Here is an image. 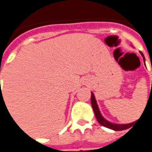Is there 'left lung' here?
I'll return each instance as SVG.
<instances>
[{"instance_id": "1", "label": "left lung", "mask_w": 152, "mask_h": 152, "mask_svg": "<svg viewBox=\"0 0 152 152\" xmlns=\"http://www.w3.org/2000/svg\"><path fill=\"white\" fill-rule=\"evenodd\" d=\"M142 56L143 57V60L145 62V57L142 54V52H140ZM152 84V82H151ZM91 104H92V107H93V109H94V114H95V117L97 118L98 122L102 125V126H105V127H107L109 129H112V130L114 131H122V130H126L127 128H129L131 126H132L133 123H135L136 122H131V123H128V124H119V123H114V122H111L109 121H107V119L102 117V113L99 110V107L98 106V103H97V101H96V98H95V96H94V93L92 92L91 93Z\"/></svg>"}]
</instances>
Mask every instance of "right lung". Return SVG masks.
Masks as SVG:
<instances>
[{"label": "right lung", "mask_w": 152, "mask_h": 152, "mask_svg": "<svg viewBox=\"0 0 152 152\" xmlns=\"http://www.w3.org/2000/svg\"><path fill=\"white\" fill-rule=\"evenodd\" d=\"M2 98H3V97H1V99H2Z\"/></svg>", "instance_id": "right-lung-1"}]
</instances>
